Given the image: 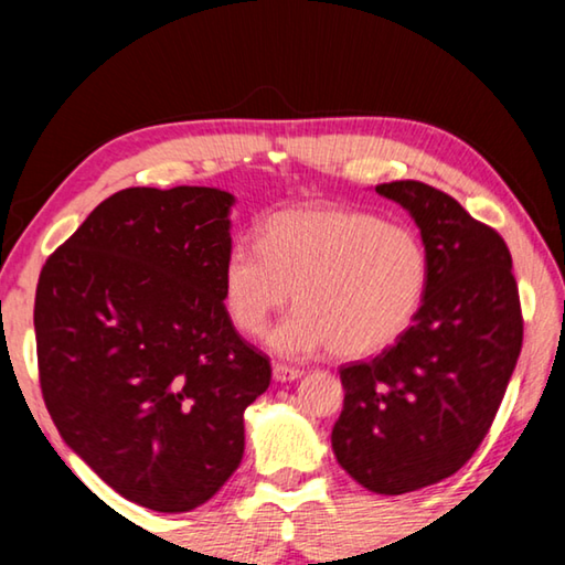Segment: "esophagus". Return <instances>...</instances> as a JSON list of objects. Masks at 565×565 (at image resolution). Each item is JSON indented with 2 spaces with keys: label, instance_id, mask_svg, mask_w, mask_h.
<instances>
[{
  "label": "esophagus",
  "instance_id": "esophagus-1",
  "mask_svg": "<svg viewBox=\"0 0 565 565\" xmlns=\"http://www.w3.org/2000/svg\"><path fill=\"white\" fill-rule=\"evenodd\" d=\"M303 371L296 369V366H286V363H274V379L281 381V384H286V381H296L301 379Z\"/></svg>",
  "mask_w": 565,
  "mask_h": 565
}]
</instances>
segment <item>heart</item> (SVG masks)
<instances>
[{"instance_id": "heart-1", "label": "heart", "mask_w": 565, "mask_h": 565, "mask_svg": "<svg viewBox=\"0 0 565 565\" xmlns=\"http://www.w3.org/2000/svg\"><path fill=\"white\" fill-rule=\"evenodd\" d=\"M426 286L428 254L414 228L337 206L271 214L256 246L236 244L222 266L224 311L246 337H259L294 294L296 311L269 333L279 356L376 353L408 329Z\"/></svg>"}]
</instances>
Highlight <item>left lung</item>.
<instances>
[{
	"label": "left lung",
	"mask_w": 565,
	"mask_h": 565,
	"mask_svg": "<svg viewBox=\"0 0 565 565\" xmlns=\"http://www.w3.org/2000/svg\"><path fill=\"white\" fill-rule=\"evenodd\" d=\"M376 191L420 228L428 286L394 347L341 366L347 396L331 446L363 489L401 495L454 476L481 446L519 361L523 319L495 228L424 181Z\"/></svg>",
	"instance_id": "left-lung-1"
}]
</instances>
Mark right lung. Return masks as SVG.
Returning a JSON list of instances; mask_svg holds the SVG:
<instances>
[{
  "instance_id": "obj_1",
  "label": "right lung",
  "mask_w": 565,
  "mask_h": 565,
  "mask_svg": "<svg viewBox=\"0 0 565 565\" xmlns=\"http://www.w3.org/2000/svg\"><path fill=\"white\" fill-rule=\"evenodd\" d=\"M234 196L131 186L46 259L34 331L46 411L124 499L206 503L244 456V411L271 381L222 303Z\"/></svg>"
}]
</instances>
